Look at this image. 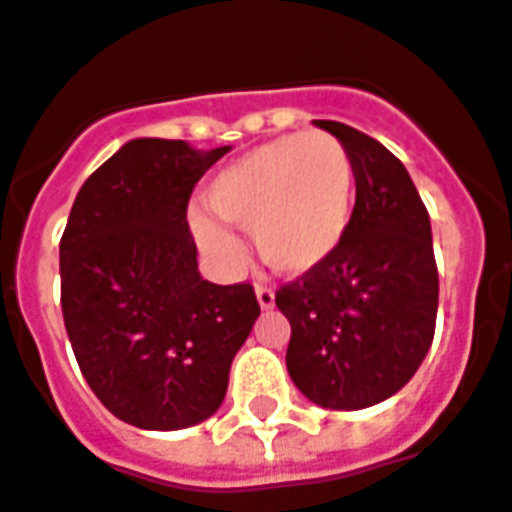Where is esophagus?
<instances>
[{
  "label": "esophagus",
  "mask_w": 512,
  "mask_h": 512,
  "mask_svg": "<svg viewBox=\"0 0 512 512\" xmlns=\"http://www.w3.org/2000/svg\"><path fill=\"white\" fill-rule=\"evenodd\" d=\"M255 295H257V304H260V309H274L276 304V295L274 290L268 285H257L255 287Z\"/></svg>",
  "instance_id": "esophagus-1"
}]
</instances>
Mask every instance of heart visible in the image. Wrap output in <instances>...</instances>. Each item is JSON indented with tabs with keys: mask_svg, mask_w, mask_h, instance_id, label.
I'll use <instances>...</instances> for the list:
<instances>
[{
	"mask_svg": "<svg viewBox=\"0 0 512 512\" xmlns=\"http://www.w3.org/2000/svg\"><path fill=\"white\" fill-rule=\"evenodd\" d=\"M355 162L331 132H293L246 151L211 179L208 211L252 236L257 257L276 274L312 271L342 246L355 211ZM208 255L236 263L225 227L192 217Z\"/></svg>",
	"mask_w": 512,
	"mask_h": 512,
	"instance_id": "obj_1",
	"label": "heart"
}]
</instances>
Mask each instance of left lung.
Returning <instances> with one entry per match:
<instances>
[{
  "instance_id": "8db88e82",
  "label": "left lung",
  "mask_w": 512,
  "mask_h": 512,
  "mask_svg": "<svg viewBox=\"0 0 512 512\" xmlns=\"http://www.w3.org/2000/svg\"><path fill=\"white\" fill-rule=\"evenodd\" d=\"M355 162L350 233L325 263L279 287L290 320L287 372L325 410H363L399 393L434 339L439 276L429 211L380 140L314 121Z\"/></svg>"
}]
</instances>
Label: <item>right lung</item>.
<instances>
[{
    "instance_id": "obj_1",
    "label": "right lung",
    "mask_w": 512,
    "mask_h": 512,
    "mask_svg": "<svg viewBox=\"0 0 512 512\" xmlns=\"http://www.w3.org/2000/svg\"><path fill=\"white\" fill-rule=\"evenodd\" d=\"M227 146L135 138L86 179L62 244L64 328L94 396L124 423L176 431L227 393L255 325L252 285H214L189 233L192 189Z\"/></svg>"
}]
</instances>
